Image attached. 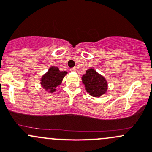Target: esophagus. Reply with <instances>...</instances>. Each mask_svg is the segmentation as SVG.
I'll use <instances>...</instances> for the list:
<instances>
[{
	"label": "esophagus",
	"instance_id": "esophagus-1",
	"mask_svg": "<svg viewBox=\"0 0 152 152\" xmlns=\"http://www.w3.org/2000/svg\"><path fill=\"white\" fill-rule=\"evenodd\" d=\"M76 68H75V67H72V68H70V71L71 72H75L76 71Z\"/></svg>",
	"mask_w": 152,
	"mask_h": 152
}]
</instances>
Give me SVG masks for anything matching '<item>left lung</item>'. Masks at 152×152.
Returning <instances> with one entry per match:
<instances>
[{"mask_svg": "<svg viewBox=\"0 0 152 152\" xmlns=\"http://www.w3.org/2000/svg\"><path fill=\"white\" fill-rule=\"evenodd\" d=\"M82 82L87 92L94 97H99L105 94L107 89V81L94 69H89L82 76Z\"/></svg>", "mask_w": 152, "mask_h": 152, "instance_id": "obj_1", "label": "left lung"}]
</instances>
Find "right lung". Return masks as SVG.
<instances>
[{"label": "right lung", "instance_id": "1", "mask_svg": "<svg viewBox=\"0 0 152 152\" xmlns=\"http://www.w3.org/2000/svg\"><path fill=\"white\" fill-rule=\"evenodd\" d=\"M66 73V71H60L58 67H51L48 73H45L41 79L42 88L50 93L54 92L56 88L61 83Z\"/></svg>", "mask_w": 152, "mask_h": 152}]
</instances>
